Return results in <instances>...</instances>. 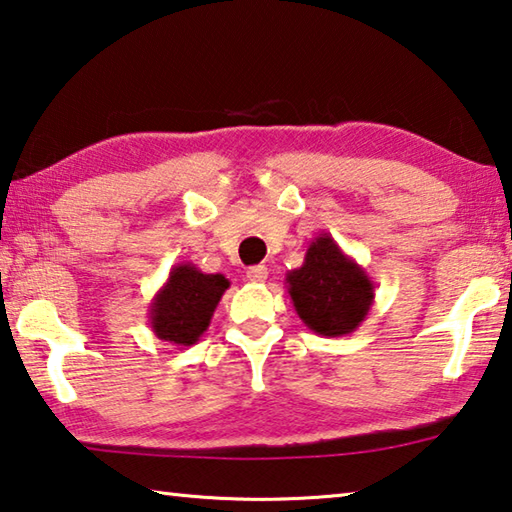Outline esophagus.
<instances>
[{
	"label": "esophagus",
	"mask_w": 512,
	"mask_h": 512,
	"mask_svg": "<svg viewBox=\"0 0 512 512\" xmlns=\"http://www.w3.org/2000/svg\"><path fill=\"white\" fill-rule=\"evenodd\" d=\"M247 279L251 283H263L267 279V267L265 265H254L247 270Z\"/></svg>",
	"instance_id": "esophagus-1"
}]
</instances>
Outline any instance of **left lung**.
<instances>
[{"instance_id": "8db88e82", "label": "left lung", "mask_w": 512, "mask_h": 512, "mask_svg": "<svg viewBox=\"0 0 512 512\" xmlns=\"http://www.w3.org/2000/svg\"><path fill=\"white\" fill-rule=\"evenodd\" d=\"M299 319L321 337H344L360 328L375 299V285L330 233L310 242L303 265L285 274Z\"/></svg>"}]
</instances>
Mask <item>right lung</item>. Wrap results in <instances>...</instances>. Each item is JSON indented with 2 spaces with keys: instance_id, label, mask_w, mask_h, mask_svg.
Returning <instances> with one entry per match:
<instances>
[{
  "instance_id": "obj_1",
  "label": "right lung",
  "mask_w": 512,
  "mask_h": 512,
  "mask_svg": "<svg viewBox=\"0 0 512 512\" xmlns=\"http://www.w3.org/2000/svg\"><path fill=\"white\" fill-rule=\"evenodd\" d=\"M227 288L222 274H204L193 263H177L150 303L152 333L173 346H193L209 328Z\"/></svg>"
}]
</instances>
